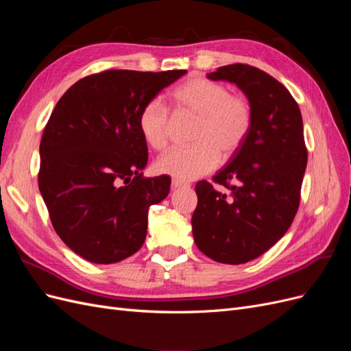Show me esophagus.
<instances>
[{
    "mask_svg": "<svg viewBox=\"0 0 351 351\" xmlns=\"http://www.w3.org/2000/svg\"><path fill=\"white\" fill-rule=\"evenodd\" d=\"M190 184L189 183H186V182H183V180H178V178H174L173 180V187L174 189H180V187H189Z\"/></svg>",
    "mask_w": 351,
    "mask_h": 351,
    "instance_id": "esophagus-1",
    "label": "esophagus"
}]
</instances>
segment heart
<instances>
[{"label":"heart","instance_id":"1","mask_svg":"<svg viewBox=\"0 0 351 351\" xmlns=\"http://www.w3.org/2000/svg\"><path fill=\"white\" fill-rule=\"evenodd\" d=\"M176 114L196 119L186 147H173L158 156L155 168L178 180H193L210 173L219 162L234 156L247 141L253 125L250 101L240 93H230L226 84L192 77L171 93ZM137 127L145 143L161 151L168 143L169 112L158 99L149 101L137 117Z\"/></svg>","mask_w":351,"mask_h":351}]
</instances>
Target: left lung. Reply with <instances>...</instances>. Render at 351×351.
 <instances>
[{
  "label": "left lung",
  "mask_w": 351,
  "mask_h": 351,
  "mask_svg": "<svg viewBox=\"0 0 351 351\" xmlns=\"http://www.w3.org/2000/svg\"><path fill=\"white\" fill-rule=\"evenodd\" d=\"M208 79L237 84L252 104L253 125L241 149L212 177L230 193L197 182L193 237L212 261L240 265L271 249L297 214L307 164L303 120L284 84L256 67L230 64Z\"/></svg>",
  "instance_id": "left-lung-1"
}]
</instances>
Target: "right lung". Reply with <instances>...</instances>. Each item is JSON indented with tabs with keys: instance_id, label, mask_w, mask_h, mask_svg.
Returning a JSON list of instances; mask_svg holds the SVG:
<instances>
[{
	"instance_id": "1",
	"label": "right lung",
	"mask_w": 351,
	"mask_h": 351,
	"mask_svg": "<svg viewBox=\"0 0 351 351\" xmlns=\"http://www.w3.org/2000/svg\"><path fill=\"white\" fill-rule=\"evenodd\" d=\"M186 70H105L73 84L42 134L38 184L60 239L93 263L142 247L147 210L171 177H143L147 145L137 127L145 105Z\"/></svg>"
}]
</instances>
